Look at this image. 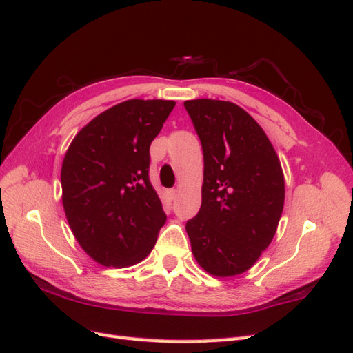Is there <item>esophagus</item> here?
<instances>
[{"instance_id": "obj_1", "label": "esophagus", "mask_w": 353, "mask_h": 353, "mask_svg": "<svg viewBox=\"0 0 353 353\" xmlns=\"http://www.w3.org/2000/svg\"><path fill=\"white\" fill-rule=\"evenodd\" d=\"M168 196H169V199L170 200H175V197H176V190H168Z\"/></svg>"}]
</instances>
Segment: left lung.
<instances>
[{"mask_svg":"<svg viewBox=\"0 0 353 353\" xmlns=\"http://www.w3.org/2000/svg\"><path fill=\"white\" fill-rule=\"evenodd\" d=\"M201 141V206L185 225L197 263L225 279L250 270L284 208V174L261 125L231 101H184Z\"/></svg>","mask_w":353,"mask_h":353,"instance_id":"1","label":"left lung"}]
</instances>
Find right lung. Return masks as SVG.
Here are the masks:
<instances>
[{
	"label": "right lung",
	"instance_id": "right-lung-1",
	"mask_svg": "<svg viewBox=\"0 0 353 353\" xmlns=\"http://www.w3.org/2000/svg\"><path fill=\"white\" fill-rule=\"evenodd\" d=\"M172 100L132 99L95 116L61 165V201L74 239L91 259L125 268L147 258L166 222L148 179L150 144Z\"/></svg>",
	"mask_w": 353,
	"mask_h": 353
}]
</instances>
